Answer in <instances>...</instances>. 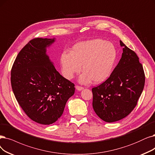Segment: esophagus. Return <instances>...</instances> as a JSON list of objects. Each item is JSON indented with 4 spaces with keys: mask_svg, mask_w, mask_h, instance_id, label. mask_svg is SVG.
<instances>
[{
    "mask_svg": "<svg viewBox=\"0 0 155 155\" xmlns=\"http://www.w3.org/2000/svg\"><path fill=\"white\" fill-rule=\"evenodd\" d=\"M76 88L78 90H79V91H81V90H82L84 89V88L82 87V86H78V85L76 86Z\"/></svg>",
    "mask_w": 155,
    "mask_h": 155,
    "instance_id": "esophagus-1",
    "label": "esophagus"
}]
</instances>
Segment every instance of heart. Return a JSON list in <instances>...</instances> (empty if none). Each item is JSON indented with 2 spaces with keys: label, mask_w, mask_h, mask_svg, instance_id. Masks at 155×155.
Listing matches in <instances>:
<instances>
[{
  "label": "heart",
  "mask_w": 155,
  "mask_h": 155,
  "mask_svg": "<svg viewBox=\"0 0 155 155\" xmlns=\"http://www.w3.org/2000/svg\"><path fill=\"white\" fill-rule=\"evenodd\" d=\"M117 51L111 42L95 39L79 42L71 53H63L60 64L63 76L72 79L81 70L83 73L79 82L87 84L91 80L95 83L104 82L110 76L116 62Z\"/></svg>",
  "instance_id": "heart-1"
}]
</instances>
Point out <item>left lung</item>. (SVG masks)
<instances>
[{
	"label": "left lung",
	"mask_w": 155,
	"mask_h": 155,
	"mask_svg": "<svg viewBox=\"0 0 155 155\" xmlns=\"http://www.w3.org/2000/svg\"><path fill=\"white\" fill-rule=\"evenodd\" d=\"M121 58L110 76L92 88L93 108L106 122L124 118L137 104L144 89L145 74L136 53L120 41Z\"/></svg>",
	"instance_id": "1"
}]
</instances>
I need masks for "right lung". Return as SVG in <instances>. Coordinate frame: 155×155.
<instances>
[{"label":"right lung","instance_id":"right-lung-1","mask_svg":"<svg viewBox=\"0 0 155 155\" xmlns=\"http://www.w3.org/2000/svg\"><path fill=\"white\" fill-rule=\"evenodd\" d=\"M54 39L35 38L18 53L11 71L18 103L35 122L50 125L62 115L74 84L61 76L46 54Z\"/></svg>","mask_w":155,"mask_h":155}]
</instances>
